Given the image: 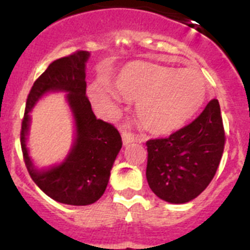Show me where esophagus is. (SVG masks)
Instances as JSON below:
<instances>
[{
    "label": "esophagus",
    "mask_w": 250,
    "mask_h": 250,
    "mask_svg": "<svg viewBox=\"0 0 250 250\" xmlns=\"http://www.w3.org/2000/svg\"><path fill=\"white\" fill-rule=\"evenodd\" d=\"M121 138H123L124 145H127L130 144V143H134V141H138V143H141V141H143L140 136H138L136 134H134V132L131 131H127V130H123V131H121Z\"/></svg>",
    "instance_id": "obj_1"
}]
</instances>
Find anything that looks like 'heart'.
<instances>
[{"label":"heart","mask_w":250,"mask_h":250,"mask_svg":"<svg viewBox=\"0 0 250 250\" xmlns=\"http://www.w3.org/2000/svg\"><path fill=\"white\" fill-rule=\"evenodd\" d=\"M119 94L138 100L136 116L152 134H170L182 127L202 106L207 92L203 75L195 68H175L134 62L116 80ZM91 96L100 105H114L107 91L94 87Z\"/></svg>","instance_id":"heart-1"}]
</instances>
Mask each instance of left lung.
I'll list each match as a JSON object with an SVG mask.
<instances>
[{"instance_id":"obj_1","label":"left lung","mask_w":250,"mask_h":250,"mask_svg":"<svg viewBox=\"0 0 250 250\" xmlns=\"http://www.w3.org/2000/svg\"><path fill=\"white\" fill-rule=\"evenodd\" d=\"M225 145L219 101L213 99L189 125L146 141V179L156 196L184 204L210 184Z\"/></svg>"}]
</instances>
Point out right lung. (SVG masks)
<instances>
[{"mask_svg":"<svg viewBox=\"0 0 250 250\" xmlns=\"http://www.w3.org/2000/svg\"><path fill=\"white\" fill-rule=\"evenodd\" d=\"M89 56L87 51H76L51 62L31 87L22 119L21 147L28 174L51 199L68 205H89L100 199L123 145L118 129L96 119L86 95L85 66ZM48 91L69 92V104L77 123V140L62 165L39 172L32 167L25 149L29 125L28 112Z\"/></svg>","mask_w":250,"mask_h":250,"instance_id":"add662e5","label":"right lung"}]
</instances>
